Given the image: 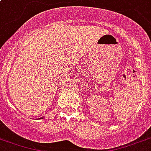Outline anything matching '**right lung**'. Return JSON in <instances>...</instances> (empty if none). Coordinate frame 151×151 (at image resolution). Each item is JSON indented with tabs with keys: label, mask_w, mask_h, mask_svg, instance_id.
I'll return each instance as SVG.
<instances>
[{
	"label": "right lung",
	"mask_w": 151,
	"mask_h": 151,
	"mask_svg": "<svg viewBox=\"0 0 151 151\" xmlns=\"http://www.w3.org/2000/svg\"><path fill=\"white\" fill-rule=\"evenodd\" d=\"M43 119V117H41V118H40V119Z\"/></svg>",
	"instance_id": "right-lung-1"
}]
</instances>
